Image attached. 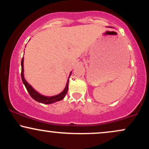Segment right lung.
I'll use <instances>...</instances> for the list:
<instances>
[{
  "label": "right lung",
  "mask_w": 149,
  "mask_h": 149,
  "mask_svg": "<svg viewBox=\"0 0 149 149\" xmlns=\"http://www.w3.org/2000/svg\"><path fill=\"white\" fill-rule=\"evenodd\" d=\"M21 65H22L21 76H22V82H23V83L24 84L26 88L27 91H28L31 97L34 100L37 101V102H40V103H42V104H49L54 103V102H58V101H60L64 99L65 95H66V93H67V92H68V88H69V87H68V85H69V77H70V76H71V72L70 73L69 77V78H68V81H67V83H66V87H65V89L61 92L60 94H59V95H55V96L45 97V96H43V95H40V94H39L38 92L36 91V90H34V89L32 88V87L31 86V85L29 84L28 83H27L26 80H25L24 77V57L22 58V59Z\"/></svg>",
  "instance_id": "right-lung-1"
}]
</instances>
